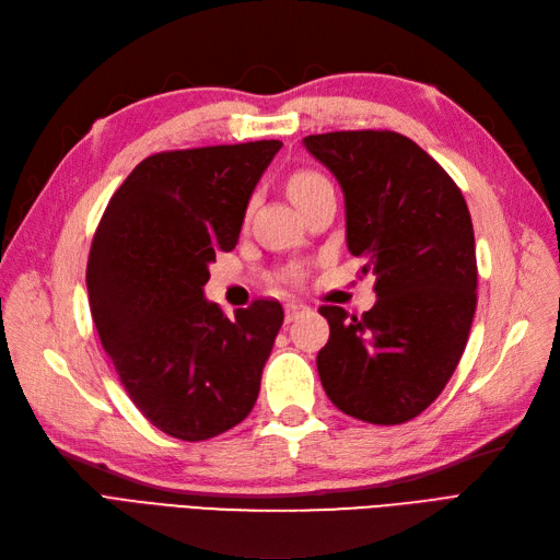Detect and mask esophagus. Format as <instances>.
Returning a JSON list of instances; mask_svg holds the SVG:
<instances>
[{
    "label": "esophagus",
    "instance_id": "obj_1",
    "mask_svg": "<svg viewBox=\"0 0 560 560\" xmlns=\"http://www.w3.org/2000/svg\"><path fill=\"white\" fill-rule=\"evenodd\" d=\"M306 311H308V308L303 306V303L290 301V303H287V306H284V319H287V322H294L299 315H303Z\"/></svg>",
    "mask_w": 560,
    "mask_h": 560
}]
</instances>
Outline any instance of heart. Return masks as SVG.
Listing matches in <instances>:
<instances>
[{
  "instance_id": "heart-1",
  "label": "heart",
  "mask_w": 560,
  "mask_h": 560,
  "mask_svg": "<svg viewBox=\"0 0 560 560\" xmlns=\"http://www.w3.org/2000/svg\"><path fill=\"white\" fill-rule=\"evenodd\" d=\"M325 186H331V182L322 173L296 171L294 175H290V179H287V194H290V198L301 208L303 202L313 198L319 189H325Z\"/></svg>"
}]
</instances>
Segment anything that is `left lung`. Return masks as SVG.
Here are the masks:
<instances>
[{
  "label": "left lung",
  "instance_id": "left-lung-1",
  "mask_svg": "<svg viewBox=\"0 0 560 560\" xmlns=\"http://www.w3.org/2000/svg\"><path fill=\"white\" fill-rule=\"evenodd\" d=\"M311 154L346 194L348 247L374 270L362 315L322 306L317 352L327 397L343 413L401 425L442 395L477 311V249L465 196L428 151L395 130L308 135Z\"/></svg>",
  "mask_w": 560,
  "mask_h": 560
}]
</instances>
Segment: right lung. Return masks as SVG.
<instances>
[{
    "label": "right lung",
    "instance_id": "1",
    "mask_svg": "<svg viewBox=\"0 0 560 560\" xmlns=\"http://www.w3.org/2000/svg\"><path fill=\"white\" fill-rule=\"evenodd\" d=\"M282 142L147 156L109 198L89 254L95 329L140 413L182 442L243 422L282 327L276 299L229 319L202 296L219 249L238 243L247 200Z\"/></svg>",
    "mask_w": 560,
    "mask_h": 560
}]
</instances>
